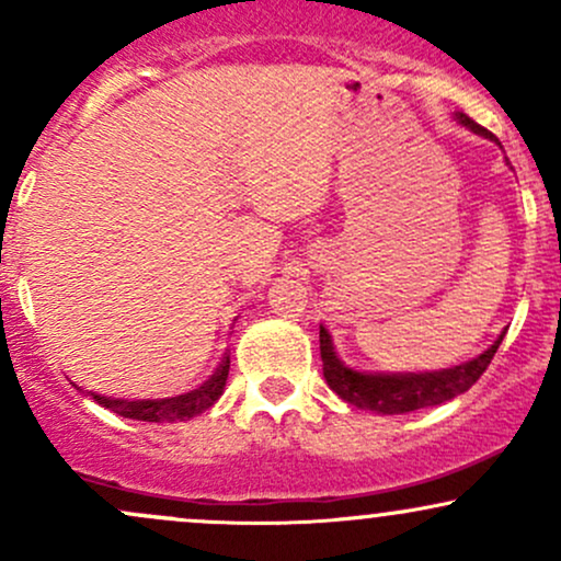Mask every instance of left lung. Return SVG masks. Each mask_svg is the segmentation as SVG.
<instances>
[{"label":"left lung","instance_id":"left-lung-1","mask_svg":"<svg viewBox=\"0 0 561 561\" xmlns=\"http://www.w3.org/2000/svg\"><path fill=\"white\" fill-rule=\"evenodd\" d=\"M456 118L467 128H472V131L482 134V137L495 139L488 128L474 124L467 113H456ZM501 340H504V334L485 353H480L478 358L454 366V369L427 371V375H364V371H353L343 366V362L334 356L330 332L319 327V351L321 362H324L327 385L351 405L379 411V414H405V411L437 405L467 392L482 377L488 364L493 362Z\"/></svg>","mask_w":561,"mask_h":561}]
</instances>
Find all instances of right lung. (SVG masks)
<instances>
[{
    "label": "right lung",
    "instance_id": "add662e5",
    "mask_svg": "<svg viewBox=\"0 0 561 561\" xmlns=\"http://www.w3.org/2000/svg\"><path fill=\"white\" fill-rule=\"evenodd\" d=\"M229 377V356H224V362L218 364V369L210 375L208 382L199 385L197 390L184 392L176 398H163V401H113V398L94 396V401L105 409L115 411L118 416L126 420H139V422H184L192 416L203 414L205 409H210L218 401V396L224 392Z\"/></svg>",
    "mask_w": 561,
    "mask_h": 561
}]
</instances>
